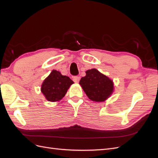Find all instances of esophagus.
<instances>
[{
    "instance_id": "1",
    "label": "esophagus",
    "mask_w": 158,
    "mask_h": 158,
    "mask_svg": "<svg viewBox=\"0 0 158 158\" xmlns=\"http://www.w3.org/2000/svg\"><path fill=\"white\" fill-rule=\"evenodd\" d=\"M79 80H80V77L79 76H75L73 77V81L75 83H78L79 82Z\"/></svg>"
}]
</instances>
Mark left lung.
Listing matches in <instances>:
<instances>
[{"instance_id": "obj_1", "label": "left lung", "mask_w": 158, "mask_h": 158, "mask_svg": "<svg viewBox=\"0 0 158 158\" xmlns=\"http://www.w3.org/2000/svg\"><path fill=\"white\" fill-rule=\"evenodd\" d=\"M85 74L79 84L88 98L97 102L106 100L113 92V81L95 69L87 70Z\"/></svg>"}]
</instances>
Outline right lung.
<instances>
[{
  "mask_svg": "<svg viewBox=\"0 0 158 158\" xmlns=\"http://www.w3.org/2000/svg\"><path fill=\"white\" fill-rule=\"evenodd\" d=\"M74 82L69 77L53 70L41 85V92L49 102H57L63 98Z\"/></svg>",
  "mask_w": 158,
  "mask_h": 158,
  "instance_id": "right-lung-1",
  "label": "right lung"
}]
</instances>
